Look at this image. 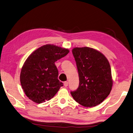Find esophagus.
<instances>
[{
	"label": "esophagus",
	"mask_w": 133,
	"mask_h": 133,
	"mask_svg": "<svg viewBox=\"0 0 133 133\" xmlns=\"http://www.w3.org/2000/svg\"><path fill=\"white\" fill-rule=\"evenodd\" d=\"M64 85L65 86V87H67L68 86V82L67 81H65L64 82Z\"/></svg>",
	"instance_id": "34e87169"
}]
</instances>
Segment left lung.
<instances>
[{
	"mask_svg": "<svg viewBox=\"0 0 133 133\" xmlns=\"http://www.w3.org/2000/svg\"><path fill=\"white\" fill-rule=\"evenodd\" d=\"M79 76V86L71 91L73 99L86 107L100 104L107 98L112 87L111 69L103 55L90 47H76L72 50Z\"/></svg>",
	"mask_w": 133,
	"mask_h": 133,
	"instance_id": "1",
	"label": "left lung"
}]
</instances>
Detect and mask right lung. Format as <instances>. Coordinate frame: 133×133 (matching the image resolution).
<instances>
[{
    "label": "right lung",
    "instance_id": "1",
    "mask_svg": "<svg viewBox=\"0 0 133 133\" xmlns=\"http://www.w3.org/2000/svg\"><path fill=\"white\" fill-rule=\"evenodd\" d=\"M69 50L51 44L38 48L29 56L21 69L20 82L28 98L42 103L55 95L63 83L58 79L55 63L66 56Z\"/></svg>",
    "mask_w": 133,
    "mask_h": 133
}]
</instances>
